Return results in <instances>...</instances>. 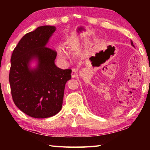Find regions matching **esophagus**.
I'll use <instances>...</instances> for the list:
<instances>
[{
    "label": "esophagus",
    "instance_id": "1",
    "mask_svg": "<svg viewBox=\"0 0 150 150\" xmlns=\"http://www.w3.org/2000/svg\"><path fill=\"white\" fill-rule=\"evenodd\" d=\"M71 77L74 78L77 76V69H72V72L71 73Z\"/></svg>",
    "mask_w": 150,
    "mask_h": 150
}]
</instances>
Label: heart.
I'll list each match as a JSON object with an SVG mask.
<instances>
[{
    "label": "heart",
    "mask_w": 150,
    "mask_h": 150,
    "mask_svg": "<svg viewBox=\"0 0 150 150\" xmlns=\"http://www.w3.org/2000/svg\"><path fill=\"white\" fill-rule=\"evenodd\" d=\"M58 53H59L60 57H62V59H66L67 57V53L65 52V51L62 47H59L58 48Z\"/></svg>",
    "instance_id": "1"
}]
</instances>
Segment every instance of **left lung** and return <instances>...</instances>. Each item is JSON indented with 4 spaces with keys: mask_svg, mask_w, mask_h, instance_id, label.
<instances>
[{
    "mask_svg": "<svg viewBox=\"0 0 150 150\" xmlns=\"http://www.w3.org/2000/svg\"><path fill=\"white\" fill-rule=\"evenodd\" d=\"M131 44H132V46H134V44H133V42H132V41H131Z\"/></svg>",
    "mask_w": 150,
    "mask_h": 150,
    "instance_id": "obj_1",
    "label": "left lung"
}]
</instances>
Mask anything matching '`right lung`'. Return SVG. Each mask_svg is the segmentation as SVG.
Listing matches in <instances>:
<instances>
[{
    "mask_svg": "<svg viewBox=\"0 0 150 150\" xmlns=\"http://www.w3.org/2000/svg\"><path fill=\"white\" fill-rule=\"evenodd\" d=\"M55 27L37 28L22 37L12 52L9 82L14 103L20 110L35 118H45L62 108L65 83L71 79V69L55 65L57 52L46 45ZM39 60L30 70L29 62Z\"/></svg>",
    "mask_w": 150,
    "mask_h": 150,
    "instance_id": "right-lung-1",
    "label": "right lung"
}]
</instances>
